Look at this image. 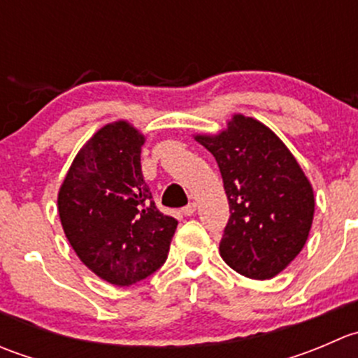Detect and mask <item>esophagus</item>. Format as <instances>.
I'll return each instance as SVG.
<instances>
[{
    "mask_svg": "<svg viewBox=\"0 0 358 358\" xmlns=\"http://www.w3.org/2000/svg\"><path fill=\"white\" fill-rule=\"evenodd\" d=\"M196 209H197L196 202H189V204H187L185 208L182 209V213H183V215H185V216H192L194 213H196Z\"/></svg>",
    "mask_w": 358,
    "mask_h": 358,
    "instance_id": "1",
    "label": "esophagus"
}]
</instances>
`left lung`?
<instances>
[{"mask_svg":"<svg viewBox=\"0 0 358 358\" xmlns=\"http://www.w3.org/2000/svg\"><path fill=\"white\" fill-rule=\"evenodd\" d=\"M194 138L215 156L229 199L222 258L249 279L279 275L312 229L315 197L305 171L268 126L244 114Z\"/></svg>","mask_w":358,"mask_h":358,"instance_id":"1","label":"left lung"}]
</instances>
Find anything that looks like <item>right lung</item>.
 <instances>
[{
    "label": "right lung",
    "instance_id": "1",
    "mask_svg": "<svg viewBox=\"0 0 358 358\" xmlns=\"http://www.w3.org/2000/svg\"><path fill=\"white\" fill-rule=\"evenodd\" d=\"M145 135L109 122L79 149L59 189L60 223L78 258L114 286H131L168 258L178 222L157 211L142 175Z\"/></svg>",
    "mask_w": 358,
    "mask_h": 358
}]
</instances>
